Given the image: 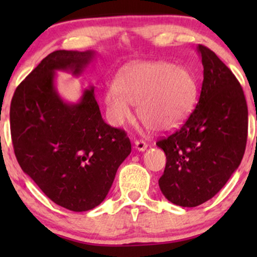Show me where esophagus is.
<instances>
[{"mask_svg":"<svg viewBox=\"0 0 257 257\" xmlns=\"http://www.w3.org/2000/svg\"><path fill=\"white\" fill-rule=\"evenodd\" d=\"M136 150H138L139 152H144L147 149V144L144 140H136L135 142Z\"/></svg>","mask_w":257,"mask_h":257,"instance_id":"esophagus-1","label":"esophagus"}]
</instances>
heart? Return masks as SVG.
<instances>
[{
    "label": "heart",
    "mask_w": 257,
    "mask_h": 257,
    "mask_svg": "<svg viewBox=\"0 0 257 257\" xmlns=\"http://www.w3.org/2000/svg\"><path fill=\"white\" fill-rule=\"evenodd\" d=\"M198 97L192 71L168 62H137L125 66L105 92L112 124L120 125L137 105L144 125L157 132L174 130L187 118Z\"/></svg>",
    "instance_id": "b5f03b06"
}]
</instances>
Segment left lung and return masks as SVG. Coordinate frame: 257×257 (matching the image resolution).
<instances>
[{
    "label": "left lung",
    "instance_id": "8db88e82",
    "mask_svg": "<svg viewBox=\"0 0 257 257\" xmlns=\"http://www.w3.org/2000/svg\"><path fill=\"white\" fill-rule=\"evenodd\" d=\"M203 65L201 93L184 125L157 146L166 154L159 187L168 201L196 207L212 199L243 158L248 107L243 90L228 66L198 45Z\"/></svg>",
    "mask_w": 257,
    "mask_h": 257
}]
</instances>
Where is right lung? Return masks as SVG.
<instances>
[{
  "instance_id": "add662e5",
  "label": "right lung",
  "mask_w": 257,
  "mask_h": 257,
  "mask_svg": "<svg viewBox=\"0 0 257 257\" xmlns=\"http://www.w3.org/2000/svg\"><path fill=\"white\" fill-rule=\"evenodd\" d=\"M94 55L51 52L17 86L10 104V132L21 168L49 199L72 212L103 202L131 153L125 131L101 118L93 86L75 104L56 90V71L79 76Z\"/></svg>"
}]
</instances>
